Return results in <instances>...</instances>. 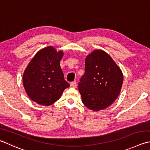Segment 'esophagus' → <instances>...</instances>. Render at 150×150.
Masks as SVG:
<instances>
[{
  "mask_svg": "<svg viewBox=\"0 0 150 150\" xmlns=\"http://www.w3.org/2000/svg\"><path fill=\"white\" fill-rule=\"evenodd\" d=\"M70 86H71V88H76V87H77V82H75V81L71 82V83H70Z\"/></svg>",
  "mask_w": 150,
  "mask_h": 150,
  "instance_id": "obj_1",
  "label": "esophagus"
}]
</instances>
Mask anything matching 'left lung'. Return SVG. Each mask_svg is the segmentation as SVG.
Returning <instances> with one entry per match:
<instances>
[{
  "label": "left lung",
  "mask_w": 150,
  "mask_h": 150,
  "mask_svg": "<svg viewBox=\"0 0 150 150\" xmlns=\"http://www.w3.org/2000/svg\"><path fill=\"white\" fill-rule=\"evenodd\" d=\"M124 77L121 69L109 54L96 49L85 59V72L79 83L82 101L93 111L103 110L115 101Z\"/></svg>",
  "instance_id": "left-lung-1"
}]
</instances>
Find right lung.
I'll return each mask as SVG.
<instances>
[{"label": "right lung", "instance_id": "1", "mask_svg": "<svg viewBox=\"0 0 150 150\" xmlns=\"http://www.w3.org/2000/svg\"><path fill=\"white\" fill-rule=\"evenodd\" d=\"M63 56L62 51H57L49 46L32 58L23 76V86L32 101L49 106L58 100L64 90L69 87L60 66Z\"/></svg>", "mask_w": 150, "mask_h": 150}]
</instances>
